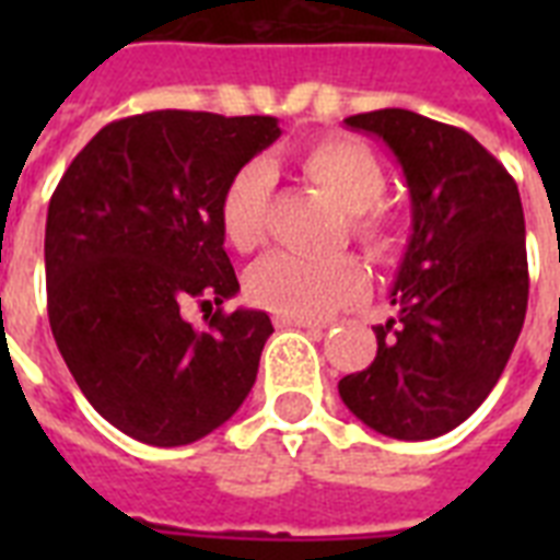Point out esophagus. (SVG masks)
Returning <instances> with one entry per match:
<instances>
[{
    "label": "esophagus",
    "mask_w": 560,
    "mask_h": 560,
    "mask_svg": "<svg viewBox=\"0 0 560 560\" xmlns=\"http://www.w3.org/2000/svg\"><path fill=\"white\" fill-rule=\"evenodd\" d=\"M272 323H276V328H305V331H323V325L319 323H311V319H293V316H281V314L272 316Z\"/></svg>",
    "instance_id": "34e87169"
}]
</instances>
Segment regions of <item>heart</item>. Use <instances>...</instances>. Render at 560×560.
<instances>
[{"label": "heart", "instance_id": "heart-1", "mask_svg": "<svg viewBox=\"0 0 560 560\" xmlns=\"http://www.w3.org/2000/svg\"><path fill=\"white\" fill-rule=\"evenodd\" d=\"M302 171L323 188L346 214L354 241L366 253L383 255L395 246V229L381 211L386 171L366 144L354 139H323L302 153ZM272 171L264 162H246L229 177L218 202L223 235L241 253H253L267 241L270 229ZM255 305L293 319H323L366 293V272L349 255L328 261H307L299 255L276 253L249 276Z\"/></svg>", "mask_w": 560, "mask_h": 560}]
</instances>
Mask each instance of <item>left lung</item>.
Listing matches in <instances>:
<instances>
[{
	"label": "left lung",
	"instance_id": "left-lung-1",
	"mask_svg": "<svg viewBox=\"0 0 560 560\" xmlns=\"http://www.w3.org/2000/svg\"><path fill=\"white\" fill-rule=\"evenodd\" d=\"M346 127L398 160L412 232L377 354L340 381L342 404L374 433L424 442L451 433L494 389L529 302L526 223L512 174L459 127L374 109Z\"/></svg>",
	"mask_w": 560,
	"mask_h": 560
}]
</instances>
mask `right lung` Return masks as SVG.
Here are the masks:
<instances>
[{
    "instance_id": "obj_1",
    "label": "right lung",
    "mask_w": 560,
    "mask_h": 560,
    "mask_svg": "<svg viewBox=\"0 0 560 560\" xmlns=\"http://www.w3.org/2000/svg\"><path fill=\"white\" fill-rule=\"evenodd\" d=\"M281 136L272 116L156 109L101 127L57 183L46 218L48 323L92 407L130 439L191 444L253 389L264 311L223 249V186ZM188 301L219 305L194 329Z\"/></svg>"
}]
</instances>
